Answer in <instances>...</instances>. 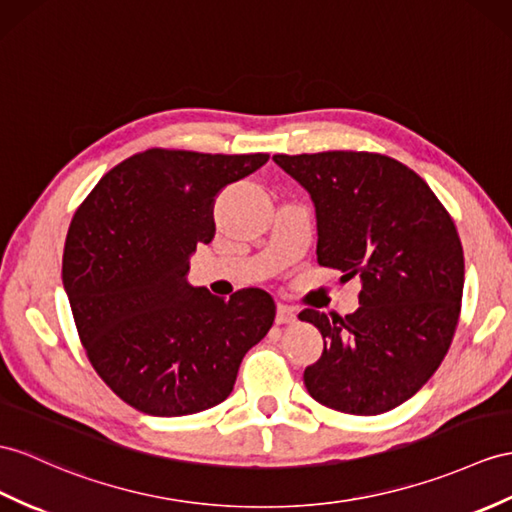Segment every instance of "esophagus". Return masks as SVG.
<instances>
[{
  "label": "esophagus",
  "mask_w": 512,
  "mask_h": 512,
  "mask_svg": "<svg viewBox=\"0 0 512 512\" xmlns=\"http://www.w3.org/2000/svg\"><path fill=\"white\" fill-rule=\"evenodd\" d=\"M295 319H297L295 308L286 306V304H278V313H276L278 326H282V323H295Z\"/></svg>",
  "instance_id": "esophagus-1"
}]
</instances>
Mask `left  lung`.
Returning a JSON list of instances; mask_svg holds the SVG:
<instances>
[{
	"label": "left lung",
	"mask_w": 512,
	"mask_h": 512,
	"mask_svg": "<svg viewBox=\"0 0 512 512\" xmlns=\"http://www.w3.org/2000/svg\"><path fill=\"white\" fill-rule=\"evenodd\" d=\"M304 186L317 217V263L360 278L356 313L302 310L323 336L306 367L313 400L380 415L439 369L460 315L465 258L452 217L413 169L382 154L273 156Z\"/></svg>",
	"instance_id": "left-lung-1"
}]
</instances>
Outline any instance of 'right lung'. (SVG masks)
<instances>
[{"label":"right lung","mask_w":512,"mask_h":512,"mask_svg":"<svg viewBox=\"0 0 512 512\" xmlns=\"http://www.w3.org/2000/svg\"><path fill=\"white\" fill-rule=\"evenodd\" d=\"M267 154L147 149L110 169L73 215L62 284L93 369L132 408L182 417L232 393L276 304L263 289L228 302L186 280L215 236V199Z\"/></svg>","instance_id":"add662e5"}]
</instances>
